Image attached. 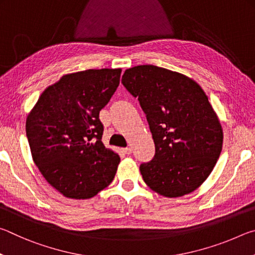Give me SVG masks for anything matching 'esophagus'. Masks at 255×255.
<instances>
[{"mask_svg":"<svg viewBox=\"0 0 255 255\" xmlns=\"http://www.w3.org/2000/svg\"><path fill=\"white\" fill-rule=\"evenodd\" d=\"M123 153L127 154V155H130L131 154V148L130 147H126V148H123Z\"/></svg>","mask_w":255,"mask_h":255,"instance_id":"esophagus-1","label":"esophagus"}]
</instances>
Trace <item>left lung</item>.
I'll list each match as a JSON object with an SVG mask.
<instances>
[{
	"label": "left lung",
	"mask_w": 255,
	"mask_h": 255,
	"mask_svg": "<svg viewBox=\"0 0 255 255\" xmlns=\"http://www.w3.org/2000/svg\"><path fill=\"white\" fill-rule=\"evenodd\" d=\"M122 83L139 101L155 155L139 166L158 195L195 191L213 171L223 147V129L204 90L190 77L154 65L125 71Z\"/></svg>",
	"instance_id": "obj_1"
}]
</instances>
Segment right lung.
Instances as JSON below:
<instances>
[{
    "label": "right lung",
    "mask_w": 255,
    "mask_h": 255,
    "mask_svg": "<svg viewBox=\"0 0 255 255\" xmlns=\"http://www.w3.org/2000/svg\"><path fill=\"white\" fill-rule=\"evenodd\" d=\"M122 70H86L47 88L30 112L25 131L33 162L51 187L89 199L115 178L120 157L102 143L99 114L117 90Z\"/></svg>",
    "instance_id": "add662e5"
}]
</instances>
